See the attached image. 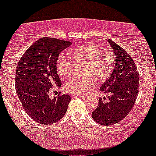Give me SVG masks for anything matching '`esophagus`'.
<instances>
[{
	"label": "esophagus",
	"instance_id": "34e87169",
	"mask_svg": "<svg viewBox=\"0 0 156 156\" xmlns=\"http://www.w3.org/2000/svg\"><path fill=\"white\" fill-rule=\"evenodd\" d=\"M76 96H78V97H81V98H85V97H87V96L86 95H81V94H76Z\"/></svg>",
	"mask_w": 156,
	"mask_h": 156
}]
</instances>
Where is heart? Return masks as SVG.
Returning a JSON list of instances; mask_svg holds the SVG:
<instances>
[{
  "label": "heart",
  "mask_w": 156,
  "mask_h": 156,
  "mask_svg": "<svg viewBox=\"0 0 156 156\" xmlns=\"http://www.w3.org/2000/svg\"><path fill=\"white\" fill-rule=\"evenodd\" d=\"M71 60L60 58L57 61V70L61 77H70L75 71L76 65L83 64L80 75L73 76L65 85V90L79 94H84L98 82L105 80L112 73L115 60L109 49L85 44L78 47L71 54Z\"/></svg>",
  "instance_id": "1"
}]
</instances>
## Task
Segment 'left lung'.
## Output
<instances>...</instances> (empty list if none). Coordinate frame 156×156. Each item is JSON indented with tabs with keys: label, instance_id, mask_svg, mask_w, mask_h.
<instances>
[{
	"label": "left lung",
	"instance_id": "left-lung-1",
	"mask_svg": "<svg viewBox=\"0 0 156 156\" xmlns=\"http://www.w3.org/2000/svg\"><path fill=\"white\" fill-rule=\"evenodd\" d=\"M115 53V68L100 90L108 94L98 98V105L91 113L93 119L101 125L112 126L126 117L133 109L139 92L140 74L133 59L119 45L108 39Z\"/></svg>",
	"mask_w": 156,
	"mask_h": 156
}]
</instances>
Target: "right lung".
<instances>
[{"mask_svg": "<svg viewBox=\"0 0 156 156\" xmlns=\"http://www.w3.org/2000/svg\"><path fill=\"white\" fill-rule=\"evenodd\" d=\"M71 45L70 41L42 37L30 46L16 69V91L25 112L34 122L50 125L60 121L67 110L71 96L61 94L51 98V88L61 87L57 71L59 54Z\"/></svg>", "mask_w": 156, "mask_h": 156, "instance_id": "obj_1", "label": "right lung"}]
</instances>
